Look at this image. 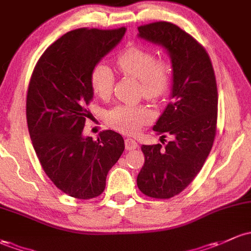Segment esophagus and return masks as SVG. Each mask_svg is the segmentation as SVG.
<instances>
[{
	"mask_svg": "<svg viewBox=\"0 0 251 251\" xmlns=\"http://www.w3.org/2000/svg\"><path fill=\"white\" fill-rule=\"evenodd\" d=\"M126 148L128 151L136 150V148H137V142L134 139H130V137H128V139H126Z\"/></svg>",
	"mask_w": 251,
	"mask_h": 251,
	"instance_id": "esophagus-1",
	"label": "esophagus"
}]
</instances>
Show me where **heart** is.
<instances>
[{"label":"heart","instance_id":"1","mask_svg":"<svg viewBox=\"0 0 251 251\" xmlns=\"http://www.w3.org/2000/svg\"><path fill=\"white\" fill-rule=\"evenodd\" d=\"M116 63L123 75L139 80L140 93L147 100H158L168 91V64L155 61L154 55L148 50L139 47L129 48L117 56ZM90 81L96 96L107 99L114 88L115 74L106 63L99 62L92 68ZM151 121L152 112L142 105H117L106 114L107 125L125 134L137 133Z\"/></svg>","mask_w":251,"mask_h":251}]
</instances>
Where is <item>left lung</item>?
<instances>
[{
    "label": "left lung",
    "mask_w": 251,
    "mask_h": 251,
    "mask_svg": "<svg viewBox=\"0 0 251 251\" xmlns=\"http://www.w3.org/2000/svg\"><path fill=\"white\" fill-rule=\"evenodd\" d=\"M137 29L139 38L164 48L171 61V101L153 130L172 140L165 147L142 145L145 164L136 182L145 195L170 199L193 182L211 152L217 133V82L208 53L178 26L159 21Z\"/></svg>",
    "instance_id": "obj_1"
}]
</instances>
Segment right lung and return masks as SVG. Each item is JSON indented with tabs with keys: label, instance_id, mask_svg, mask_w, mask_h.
Here are the masks:
<instances>
[{
	"label": "right lung",
	"instance_id": "1",
	"mask_svg": "<svg viewBox=\"0 0 251 251\" xmlns=\"http://www.w3.org/2000/svg\"><path fill=\"white\" fill-rule=\"evenodd\" d=\"M126 31L67 32L45 50L29 81L26 117L32 145L48 177L72 198L100 195L110 169L125 151V140L114 130L101 131L96 141L82 131L94 94L92 68Z\"/></svg>",
	"mask_w": 251,
	"mask_h": 251
}]
</instances>
